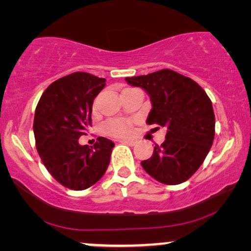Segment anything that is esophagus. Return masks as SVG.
I'll list each match as a JSON object with an SVG mask.
<instances>
[{
	"label": "esophagus",
	"mask_w": 251,
	"mask_h": 251,
	"mask_svg": "<svg viewBox=\"0 0 251 251\" xmlns=\"http://www.w3.org/2000/svg\"><path fill=\"white\" fill-rule=\"evenodd\" d=\"M120 142L121 143H125V144H128V146H130V147L135 146V144H136V141H132V140H121Z\"/></svg>",
	"instance_id": "1"
}]
</instances>
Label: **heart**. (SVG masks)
I'll use <instances>...</instances> for the list:
<instances>
[{
  "instance_id": "heart-1",
  "label": "heart",
  "mask_w": 251,
  "mask_h": 251,
  "mask_svg": "<svg viewBox=\"0 0 251 251\" xmlns=\"http://www.w3.org/2000/svg\"><path fill=\"white\" fill-rule=\"evenodd\" d=\"M132 122L126 119H114L108 121L103 126V130L107 135L114 137L128 136L131 131Z\"/></svg>"
}]
</instances>
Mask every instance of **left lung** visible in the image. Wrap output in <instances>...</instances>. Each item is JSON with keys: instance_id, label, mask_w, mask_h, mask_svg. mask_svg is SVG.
I'll return each mask as SVG.
<instances>
[{"instance_id": "obj_1", "label": "left lung", "mask_w": 251, "mask_h": 251, "mask_svg": "<svg viewBox=\"0 0 251 251\" xmlns=\"http://www.w3.org/2000/svg\"><path fill=\"white\" fill-rule=\"evenodd\" d=\"M148 93L152 109L147 123L166 126V141L141 162L156 181L175 185L189 179L213 146L215 115L210 99L194 79L170 69L126 77Z\"/></svg>"}]
</instances>
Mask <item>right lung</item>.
Segmentation results:
<instances>
[{
    "mask_svg": "<svg viewBox=\"0 0 251 251\" xmlns=\"http://www.w3.org/2000/svg\"><path fill=\"white\" fill-rule=\"evenodd\" d=\"M105 78L77 72L58 78L44 90L34 117L36 149L44 167L58 183L84 190L104 175L115 144L99 137L94 147L81 146L78 138L91 126L95 97Z\"/></svg>",
    "mask_w": 251,
    "mask_h": 251,
    "instance_id": "1",
    "label": "right lung"
}]
</instances>
